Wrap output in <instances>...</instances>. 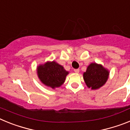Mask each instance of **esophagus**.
Here are the masks:
<instances>
[{"label":"esophagus","instance_id":"esophagus-1","mask_svg":"<svg viewBox=\"0 0 130 130\" xmlns=\"http://www.w3.org/2000/svg\"><path fill=\"white\" fill-rule=\"evenodd\" d=\"M74 72H75V73H78L79 72V69H75V70H74Z\"/></svg>","mask_w":130,"mask_h":130}]
</instances>
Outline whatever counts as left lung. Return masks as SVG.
<instances>
[{
    "label": "left lung",
    "instance_id": "1",
    "mask_svg": "<svg viewBox=\"0 0 130 130\" xmlns=\"http://www.w3.org/2000/svg\"><path fill=\"white\" fill-rule=\"evenodd\" d=\"M109 72L101 64L91 63L84 72L83 79L88 88L92 90L98 89L107 81Z\"/></svg>",
    "mask_w": 130,
    "mask_h": 130
}]
</instances>
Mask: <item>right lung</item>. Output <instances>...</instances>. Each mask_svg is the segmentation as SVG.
<instances>
[{"label": "right lung", "mask_w": 130, "mask_h": 130, "mask_svg": "<svg viewBox=\"0 0 130 130\" xmlns=\"http://www.w3.org/2000/svg\"><path fill=\"white\" fill-rule=\"evenodd\" d=\"M37 73L42 83L54 89L64 83L69 72L65 70L61 65L52 61L39 65L37 67Z\"/></svg>", "instance_id": "1"}]
</instances>
